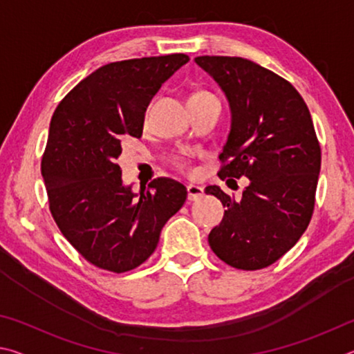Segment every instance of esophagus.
I'll list each match as a JSON object with an SVG mask.
<instances>
[{
  "instance_id": "1",
  "label": "esophagus",
  "mask_w": 354,
  "mask_h": 354,
  "mask_svg": "<svg viewBox=\"0 0 354 354\" xmlns=\"http://www.w3.org/2000/svg\"><path fill=\"white\" fill-rule=\"evenodd\" d=\"M203 195H205V190H203V187H200V185H194V184L187 185V200L189 201L200 200Z\"/></svg>"
}]
</instances>
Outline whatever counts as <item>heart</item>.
Masks as SVG:
<instances>
[{
	"label": "heart",
	"mask_w": 354,
	"mask_h": 354,
	"mask_svg": "<svg viewBox=\"0 0 354 354\" xmlns=\"http://www.w3.org/2000/svg\"><path fill=\"white\" fill-rule=\"evenodd\" d=\"M203 95H211V93H207V92H196V93H192L190 97H203ZM173 164H175L176 169L181 170V171H190L192 170V167H190L187 159L178 158V159H175V162H173Z\"/></svg>",
	"instance_id": "1"
}]
</instances>
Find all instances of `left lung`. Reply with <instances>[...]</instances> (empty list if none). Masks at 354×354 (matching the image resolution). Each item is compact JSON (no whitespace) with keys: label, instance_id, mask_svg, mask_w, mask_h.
<instances>
[{"label":"left lung","instance_id":"obj_1","mask_svg":"<svg viewBox=\"0 0 354 354\" xmlns=\"http://www.w3.org/2000/svg\"><path fill=\"white\" fill-rule=\"evenodd\" d=\"M231 106V131L218 178L247 176L241 198L206 187L226 207L209 245L227 266L259 270L283 257L306 231L315 206L322 149L313 118L284 77L243 57L200 56Z\"/></svg>","mask_w":354,"mask_h":354}]
</instances>
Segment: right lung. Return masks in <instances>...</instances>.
<instances>
[{"label": "right lung", "mask_w": 354, "mask_h": 354, "mask_svg": "<svg viewBox=\"0 0 354 354\" xmlns=\"http://www.w3.org/2000/svg\"><path fill=\"white\" fill-rule=\"evenodd\" d=\"M187 62L176 53L103 65L53 113L40 165L48 205L64 237L95 267L113 273L139 267L187 198V189L170 178H156L136 195L115 162L124 140L142 137L156 92Z\"/></svg>", "instance_id": "obj_1"}]
</instances>
